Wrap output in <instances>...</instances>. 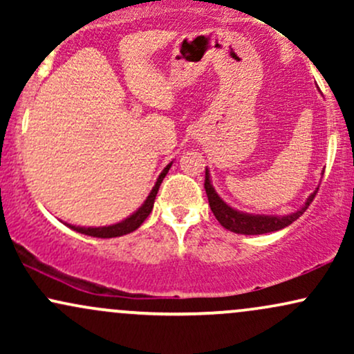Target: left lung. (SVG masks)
Segmentation results:
<instances>
[{
  "label": "left lung",
  "mask_w": 354,
  "mask_h": 354,
  "mask_svg": "<svg viewBox=\"0 0 354 354\" xmlns=\"http://www.w3.org/2000/svg\"><path fill=\"white\" fill-rule=\"evenodd\" d=\"M205 189H206V194H208L211 211H213V214L216 216L218 221L221 223L223 228L233 231V233H238V234H265V233H271V231H279L286 228V226H290L291 223L296 221V219L301 216L304 211L308 209L310 203L315 200L319 186L315 189V193L310 194V198H308L306 203H304L301 208L291 214H284V216H273V214H250V213H243V211L231 208L230 205H226V203L221 200V196H219L216 191H214L209 180L208 168H206Z\"/></svg>",
  "instance_id": "8db88e82"
}]
</instances>
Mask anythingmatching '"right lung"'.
Instances as JSON below:
<instances>
[{
    "instance_id": "add662e5",
    "label": "right lung",
    "mask_w": 354,
    "mask_h": 354,
    "mask_svg": "<svg viewBox=\"0 0 354 354\" xmlns=\"http://www.w3.org/2000/svg\"><path fill=\"white\" fill-rule=\"evenodd\" d=\"M173 161L169 163L166 168L161 171L160 176H158L156 183H154L151 193L148 194V198H146V201L143 205L138 208L135 213L129 214L128 218L123 219V221L116 223V225H109V226H98V228H84V226H75V225H68L71 230L78 231V233H83V234H88V236H93V238H116V236H123V234H128L131 233V231H135L140 228L141 225H143V221L146 218L149 216V213H151L153 209V205H154V200H156V194H158V189H160L161 183H163L165 176L168 174L169 168H171Z\"/></svg>"
}]
</instances>
